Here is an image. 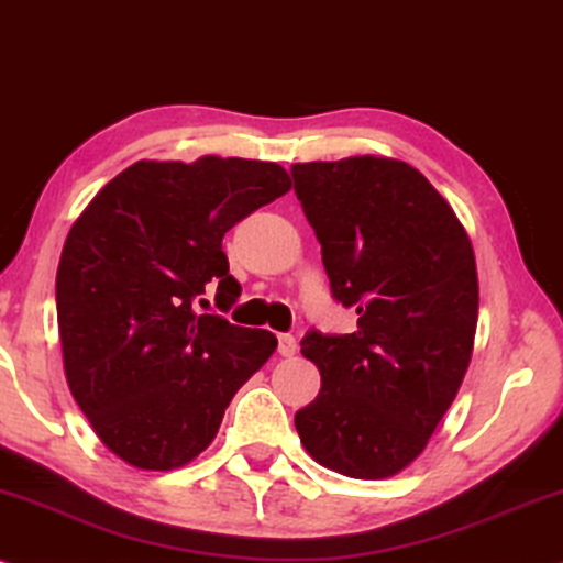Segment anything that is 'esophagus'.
I'll use <instances>...</instances> for the list:
<instances>
[{
  "label": "esophagus",
  "instance_id": "esophagus-1",
  "mask_svg": "<svg viewBox=\"0 0 563 563\" xmlns=\"http://www.w3.org/2000/svg\"><path fill=\"white\" fill-rule=\"evenodd\" d=\"M277 351H280V356H294L299 351V343H296L294 335L283 333L277 335Z\"/></svg>",
  "mask_w": 563,
  "mask_h": 563
}]
</instances>
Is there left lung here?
I'll return each instance as SVG.
<instances>
[{
    "instance_id": "8db88e82",
    "label": "left lung",
    "mask_w": 563,
    "mask_h": 563,
    "mask_svg": "<svg viewBox=\"0 0 563 563\" xmlns=\"http://www.w3.org/2000/svg\"><path fill=\"white\" fill-rule=\"evenodd\" d=\"M333 299L356 330H309L322 390L296 411L314 462L356 479L401 472L456 398L477 330V264L449 201L411 165L349 157L290 167Z\"/></svg>"
}]
</instances>
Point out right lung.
Returning <instances> with one entry per match:
<instances>
[{
	"mask_svg": "<svg viewBox=\"0 0 563 563\" xmlns=\"http://www.w3.org/2000/svg\"><path fill=\"white\" fill-rule=\"evenodd\" d=\"M290 188L275 162H135L93 196L57 267L73 398L101 443L139 470H175L220 430L230 398L273 356L269 330L230 324L241 286L222 235Z\"/></svg>",
	"mask_w": 563,
	"mask_h": 563,
	"instance_id": "add662e5",
	"label": "right lung"
}]
</instances>
